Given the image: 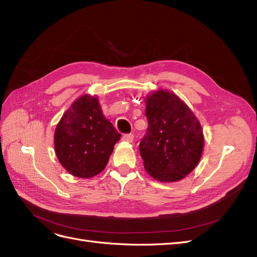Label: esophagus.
Segmentation results:
<instances>
[{
	"label": "esophagus",
	"instance_id": "esophagus-1",
	"mask_svg": "<svg viewBox=\"0 0 257 257\" xmlns=\"http://www.w3.org/2000/svg\"><path fill=\"white\" fill-rule=\"evenodd\" d=\"M134 139V135L133 134H124L122 136V141L126 142V143H132Z\"/></svg>",
	"mask_w": 257,
	"mask_h": 257
}]
</instances>
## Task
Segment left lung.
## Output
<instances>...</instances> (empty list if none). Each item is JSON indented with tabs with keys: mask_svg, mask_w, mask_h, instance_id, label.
<instances>
[{
	"mask_svg": "<svg viewBox=\"0 0 257 257\" xmlns=\"http://www.w3.org/2000/svg\"><path fill=\"white\" fill-rule=\"evenodd\" d=\"M147 133L139 144L144 165L152 178L175 182L195 168L204 149L200 123L176 94L161 90L146 99Z\"/></svg>",
	"mask_w": 257,
	"mask_h": 257,
	"instance_id": "left-lung-1",
	"label": "left lung"
}]
</instances>
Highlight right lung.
I'll return each mask as SVG.
<instances>
[{"label":"right lung","mask_w":257,"mask_h":257,"mask_svg":"<svg viewBox=\"0 0 257 257\" xmlns=\"http://www.w3.org/2000/svg\"><path fill=\"white\" fill-rule=\"evenodd\" d=\"M121 134L91 95L77 98L58 123L54 132L57 158L69 174L91 178L107 165Z\"/></svg>","instance_id":"obj_1"}]
</instances>
